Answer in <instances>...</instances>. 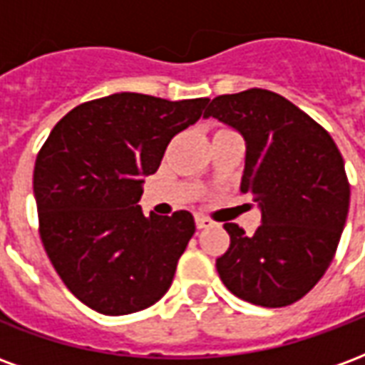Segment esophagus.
I'll return each instance as SVG.
<instances>
[{
	"mask_svg": "<svg viewBox=\"0 0 365 365\" xmlns=\"http://www.w3.org/2000/svg\"><path fill=\"white\" fill-rule=\"evenodd\" d=\"M195 225H197V229H209L213 225V221L203 217V215H195Z\"/></svg>",
	"mask_w": 365,
	"mask_h": 365,
	"instance_id": "1",
	"label": "esophagus"
}]
</instances>
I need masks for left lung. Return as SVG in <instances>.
Here are the masks:
<instances>
[{
    "mask_svg": "<svg viewBox=\"0 0 365 365\" xmlns=\"http://www.w3.org/2000/svg\"><path fill=\"white\" fill-rule=\"evenodd\" d=\"M203 117L245 138L240 190L262 213L254 237L225 222L230 246L217 272L248 303L291 305L324 275L344 230L350 185L340 150L319 123L268 90L215 97Z\"/></svg>",
    "mask_w": 365,
    "mask_h": 365,
    "instance_id": "8db88e82",
    "label": "left lung"
}]
</instances>
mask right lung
Here are the masks:
<instances>
[{"instance_id":"add662e5","label":"right lung","mask_w":365,"mask_h":365,"mask_svg":"<svg viewBox=\"0 0 365 365\" xmlns=\"http://www.w3.org/2000/svg\"><path fill=\"white\" fill-rule=\"evenodd\" d=\"M207 103L113 93L72 109L38 152L33 191L44 250L68 289L97 313H136L170 289L195 232L193 215L144 217L138 201L168 143Z\"/></svg>"}]
</instances>
